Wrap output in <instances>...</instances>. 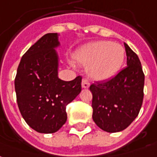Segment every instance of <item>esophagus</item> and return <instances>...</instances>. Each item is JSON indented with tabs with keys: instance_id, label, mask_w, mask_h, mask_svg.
<instances>
[{
	"instance_id": "1",
	"label": "esophagus",
	"mask_w": 157,
	"mask_h": 157,
	"mask_svg": "<svg viewBox=\"0 0 157 157\" xmlns=\"http://www.w3.org/2000/svg\"><path fill=\"white\" fill-rule=\"evenodd\" d=\"M90 82H89V80L87 79V78H83L82 80V88L83 89H87V88H89L90 87Z\"/></svg>"
}]
</instances>
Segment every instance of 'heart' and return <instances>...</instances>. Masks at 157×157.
I'll return each instance as SVG.
<instances>
[{
	"instance_id": "heart-1",
	"label": "heart",
	"mask_w": 157,
	"mask_h": 157,
	"mask_svg": "<svg viewBox=\"0 0 157 157\" xmlns=\"http://www.w3.org/2000/svg\"><path fill=\"white\" fill-rule=\"evenodd\" d=\"M74 58L89 66L88 73L94 79L105 81L118 74L124 60V48L111 41H98L78 49Z\"/></svg>"
}]
</instances>
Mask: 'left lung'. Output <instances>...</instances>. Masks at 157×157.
I'll return each instance as SVG.
<instances>
[{
  "mask_svg": "<svg viewBox=\"0 0 157 157\" xmlns=\"http://www.w3.org/2000/svg\"><path fill=\"white\" fill-rule=\"evenodd\" d=\"M127 66L105 82H95L92 92L93 120L109 133L126 129L136 118L144 97L145 74L136 52L124 43Z\"/></svg>",
  "mask_w": 157,
  "mask_h": 157,
  "instance_id": "1",
  "label": "left lung"
}]
</instances>
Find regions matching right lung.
Returning a JSON list of instances; mask_svg holds the SVG:
<instances>
[{
  "label": "right lung",
  "mask_w": 157,
  "mask_h": 157,
  "mask_svg": "<svg viewBox=\"0 0 157 157\" xmlns=\"http://www.w3.org/2000/svg\"><path fill=\"white\" fill-rule=\"evenodd\" d=\"M58 34L48 33L25 52L15 78L18 108L27 124L39 133H54L67 121L66 106L81 91L82 77L58 78Z\"/></svg>",
  "instance_id": "1"
}]
</instances>
